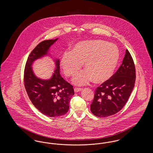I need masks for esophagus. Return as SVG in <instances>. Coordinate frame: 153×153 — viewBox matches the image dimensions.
Returning <instances> with one entry per match:
<instances>
[{"label": "esophagus", "instance_id": "obj_1", "mask_svg": "<svg viewBox=\"0 0 153 153\" xmlns=\"http://www.w3.org/2000/svg\"><path fill=\"white\" fill-rule=\"evenodd\" d=\"M82 90V88H75L74 89V92H80Z\"/></svg>", "mask_w": 153, "mask_h": 153}]
</instances>
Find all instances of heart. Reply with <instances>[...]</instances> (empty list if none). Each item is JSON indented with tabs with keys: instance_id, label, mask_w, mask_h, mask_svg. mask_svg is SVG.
<instances>
[{
	"instance_id": "heart-1",
	"label": "heart",
	"mask_w": 153,
	"mask_h": 153,
	"mask_svg": "<svg viewBox=\"0 0 153 153\" xmlns=\"http://www.w3.org/2000/svg\"><path fill=\"white\" fill-rule=\"evenodd\" d=\"M120 53L115 44L101 39H92L76 44L71 51L65 52L60 65L66 76H74L84 65L86 70L75 77L73 82L77 85L87 84L94 80L102 83L111 79L116 69Z\"/></svg>"
}]
</instances>
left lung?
<instances>
[{
    "label": "left lung",
    "instance_id": "1",
    "mask_svg": "<svg viewBox=\"0 0 153 153\" xmlns=\"http://www.w3.org/2000/svg\"><path fill=\"white\" fill-rule=\"evenodd\" d=\"M135 67L127 49L119 68L107 81L95 90L91 111L102 117L113 115L123 108L128 101L135 82Z\"/></svg>",
    "mask_w": 153,
    "mask_h": 153
}]
</instances>
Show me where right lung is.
Returning <instances> with one entry per match:
<instances>
[{
  "label": "right lung",
  "mask_w": 153,
  "mask_h": 153,
  "mask_svg": "<svg viewBox=\"0 0 153 153\" xmlns=\"http://www.w3.org/2000/svg\"><path fill=\"white\" fill-rule=\"evenodd\" d=\"M58 38L45 40L31 52L24 72V84L30 100L36 109L45 115L58 117L64 115L69 108V102L74 94L73 86L59 73V61L55 60L56 70L49 80L36 76L31 65L33 62L47 55L50 47Z\"/></svg>",
  "instance_id": "1"
}]
</instances>
